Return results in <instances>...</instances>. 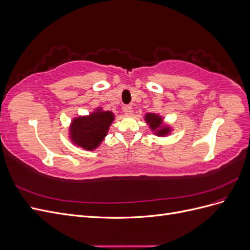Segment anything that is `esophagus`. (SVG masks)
Returning <instances> with one entry per match:
<instances>
[{
    "instance_id": "esophagus-1",
    "label": "esophagus",
    "mask_w": 250,
    "mask_h": 250,
    "mask_svg": "<svg viewBox=\"0 0 250 250\" xmlns=\"http://www.w3.org/2000/svg\"><path fill=\"white\" fill-rule=\"evenodd\" d=\"M124 112L126 116H130L131 112H132V107L130 106V105H126V106H124Z\"/></svg>"
}]
</instances>
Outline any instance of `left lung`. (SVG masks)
I'll return each instance as SVG.
<instances>
[{
	"instance_id": "left-lung-1",
	"label": "left lung",
	"mask_w": 250,
	"mask_h": 250,
	"mask_svg": "<svg viewBox=\"0 0 250 250\" xmlns=\"http://www.w3.org/2000/svg\"><path fill=\"white\" fill-rule=\"evenodd\" d=\"M146 123L149 125V128L157 137H165V135L170 134L172 128L164 123V119L162 116L157 113L148 112L145 116Z\"/></svg>"
}]
</instances>
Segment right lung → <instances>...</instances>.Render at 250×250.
Masks as SVG:
<instances>
[{
	"label": "right lung",
	"instance_id": "add662e5",
	"mask_svg": "<svg viewBox=\"0 0 250 250\" xmlns=\"http://www.w3.org/2000/svg\"><path fill=\"white\" fill-rule=\"evenodd\" d=\"M115 120L112 111L98 107L88 116H80L72 120L70 125V140L74 145L84 150L93 151L100 146L108 133Z\"/></svg>",
	"mask_w": 250,
	"mask_h": 250
}]
</instances>
